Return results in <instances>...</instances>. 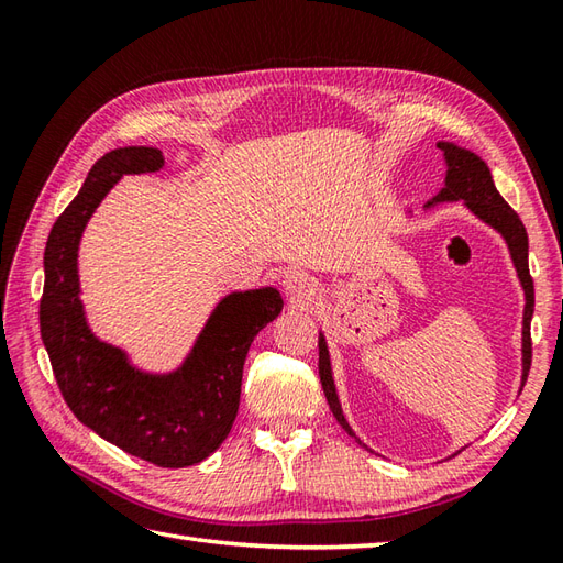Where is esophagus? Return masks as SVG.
Masks as SVG:
<instances>
[{"label":"esophagus","instance_id":"esophagus-1","mask_svg":"<svg viewBox=\"0 0 563 563\" xmlns=\"http://www.w3.org/2000/svg\"><path fill=\"white\" fill-rule=\"evenodd\" d=\"M283 288L288 290V295L300 297V300H307V297H312L317 292V283H314L312 275H307L305 271H290L283 278Z\"/></svg>","mask_w":563,"mask_h":563}]
</instances>
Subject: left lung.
I'll list each match as a JSON object with an SVG mask.
<instances>
[{"mask_svg":"<svg viewBox=\"0 0 563 563\" xmlns=\"http://www.w3.org/2000/svg\"><path fill=\"white\" fill-rule=\"evenodd\" d=\"M438 150L442 152V157H445V164H448L445 188H442L433 200H428L426 208H433L435 202L464 200V206L470 208L476 218L484 220L488 227H494V230L506 239L512 266L518 271V278L525 290V312H522V385H525V379H528V373H530V363H532L530 321L534 312V285H532L530 266H528V232H525V224L520 222L518 212L512 210L504 198H500V194L494 186L492 172H488V166L482 157H476V154L470 150L457 147L454 142H438ZM319 379H321V387H324L331 413L336 416V421L341 423L345 433L361 442V438L353 433V428L349 426V421H345V416L341 411L336 385H333V375H331L327 339L321 336V333H319Z\"/></svg>","mask_w":563,"mask_h":563,"instance_id":"8db88e82","label":"left lung"}]
</instances>
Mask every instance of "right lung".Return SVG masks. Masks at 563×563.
<instances>
[{
    "instance_id": "add662e5",
    "label": "right lung",
    "mask_w": 563,
    "mask_h": 563,
    "mask_svg": "<svg viewBox=\"0 0 563 563\" xmlns=\"http://www.w3.org/2000/svg\"><path fill=\"white\" fill-rule=\"evenodd\" d=\"M162 166L157 147L111 150L91 166L47 236L41 336L57 387L84 426L128 454L176 470L202 462L230 435L249 345L280 314L283 297L275 288L222 297L181 367L166 375L142 373L125 351L93 336L79 300L81 232L118 178Z\"/></svg>"
}]
</instances>
